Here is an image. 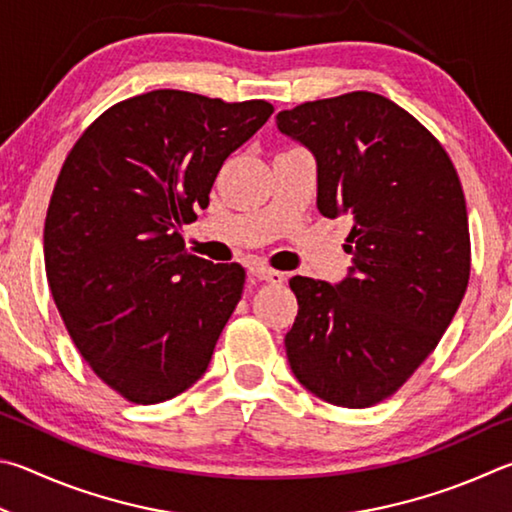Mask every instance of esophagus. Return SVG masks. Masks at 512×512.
Here are the masks:
<instances>
[{
    "label": "esophagus",
    "instance_id": "34e87169",
    "mask_svg": "<svg viewBox=\"0 0 512 512\" xmlns=\"http://www.w3.org/2000/svg\"><path fill=\"white\" fill-rule=\"evenodd\" d=\"M249 272L254 274L258 281H267V283H283L285 281L283 272L272 270V267H265V265H254Z\"/></svg>",
    "mask_w": 512,
    "mask_h": 512
}]
</instances>
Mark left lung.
Wrapping results in <instances>:
<instances>
[{"label":"left lung","instance_id":"left-lung-1","mask_svg":"<svg viewBox=\"0 0 512 512\" xmlns=\"http://www.w3.org/2000/svg\"><path fill=\"white\" fill-rule=\"evenodd\" d=\"M276 125L315 155L319 211L353 220L342 283L290 279L299 312L285 353L317 398L373 407L434 351L468 288L461 179L441 141L380 94L301 103Z\"/></svg>","mask_w":512,"mask_h":512}]
</instances>
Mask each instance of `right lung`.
I'll return each mask as SVG.
<instances>
[{
	"label": "right lung",
	"mask_w": 512,
	"mask_h": 512,
	"mask_svg": "<svg viewBox=\"0 0 512 512\" xmlns=\"http://www.w3.org/2000/svg\"><path fill=\"white\" fill-rule=\"evenodd\" d=\"M267 101L155 89L105 110L69 150L44 220V267L78 353L125 400L157 405L202 378L245 288L179 229L206 209Z\"/></svg>",
	"instance_id": "1"
}]
</instances>
